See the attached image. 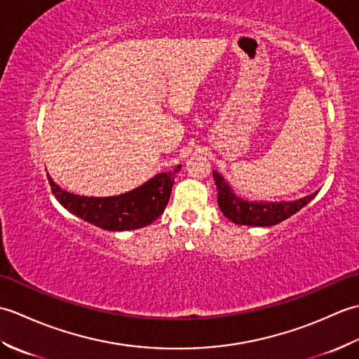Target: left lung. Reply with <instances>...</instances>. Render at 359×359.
<instances>
[{
    "label": "left lung",
    "mask_w": 359,
    "mask_h": 359,
    "mask_svg": "<svg viewBox=\"0 0 359 359\" xmlns=\"http://www.w3.org/2000/svg\"><path fill=\"white\" fill-rule=\"evenodd\" d=\"M215 184L217 188V203L222 210L225 217L238 225H250V226H271L282 220L293 216L302 207L313 199L316 196L310 194L294 202H247L242 201L231 191L226 182L220 177L217 172H212Z\"/></svg>",
    "instance_id": "1"
}]
</instances>
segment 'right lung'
Masks as SVG:
<instances>
[{"instance_id":"1","label":"right lung","mask_w":359,"mask_h":359,"mask_svg":"<svg viewBox=\"0 0 359 359\" xmlns=\"http://www.w3.org/2000/svg\"><path fill=\"white\" fill-rule=\"evenodd\" d=\"M174 171L157 174L133 191L114 197H85L65 191L48 175L52 194L75 216L108 231H125L147 226L165 211L174 185Z\"/></svg>"}]
</instances>
